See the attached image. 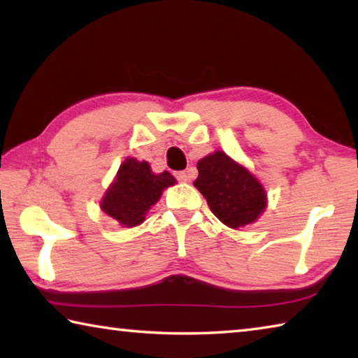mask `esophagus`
Returning a JSON list of instances; mask_svg holds the SVG:
<instances>
[{
  "mask_svg": "<svg viewBox=\"0 0 358 358\" xmlns=\"http://www.w3.org/2000/svg\"><path fill=\"white\" fill-rule=\"evenodd\" d=\"M175 177H177V180H180V181H189L191 180V169L189 171H183V172H177V175H175Z\"/></svg>",
  "mask_w": 358,
  "mask_h": 358,
  "instance_id": "34e87169",
  "label": "esophagus"
}]
</instances>
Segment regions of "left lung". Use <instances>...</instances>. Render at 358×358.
<instances>
[{
  "label": "left lung",
  "instance_id": "obj_1",
  "mask_svg": "<svg viewBox=\"0 0 358 358\" xmlns=\"http://www.w3.org/2000/svg\"><path fill=\"white\" fill-rule=\"evenodd\" d=\"M197 171L194 185L207 199L213 215L226 226H246L265 210L266 196L262 185L222 151L205 156L197 162Z\"/></svg>",
  "mask_w": 358,
  "mask_h": 358
}]
</instances>
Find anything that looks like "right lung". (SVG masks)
Instances as JSON below:
<instances>
[{
	"instance_id": "obj_1",
	"label": "right lung",
	"mask_w": 358,
	"mask_h": 358,
	"mask_svg": "<svg viewBox=\"0 0 358 358\" xmlns=\"http://www.w3.org/2000/svg\"><path fill=\"white\" fill-rule=\"evenodd\" d=\"M173 183L175 178L169 172L155 175L147 161L138 162L128 157L102 199L101 208L123 226H138L147 211L159 201L162 189Z\"/></svg>"
}]
</instances>
